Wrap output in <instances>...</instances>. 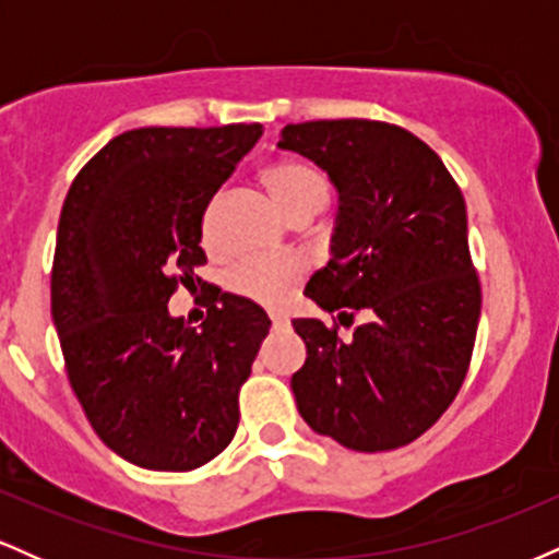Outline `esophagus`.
I'll return each mask as SVG.
<instances>
[{
	"mask_svg": "<svg viewBox=\"0 0 559 559\" xmlns=\"http://www.w3.org/2000/svg\"><path fill=\"white\" fill-rule=\"evenodd\" d=\"M271 320H273V329H284V325H288V318L281 316V312H273Z\"/></svg>",
	"mask_w": 559,
	"mask_h": 559,
	"instance_id": "esophagus-1",
	"label": "esophagus"
}]
</instances>
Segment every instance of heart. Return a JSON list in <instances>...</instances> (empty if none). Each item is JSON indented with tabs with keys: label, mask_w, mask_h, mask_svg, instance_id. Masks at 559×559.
<instances>
[{
	"label": "heart",
	"mask_w": 559,
	"mask_h": 559,
	"mask_svg": "<svg viewBox=\"0 0 559 559\" xmlns=\"http://www.w3.org/2000/svg\"><path fill=\"white\" fill-rule=\"evenodd\" d=\"M260 181L275 207L292 221L312 217L329 202V183L305 159H278L260 173ZM301 278H305V262L297 258H243L228 273V286L239 297L278 307L292 299Z\"/></svg>",
	"instance_id": "heart-1"
}]
</instances>
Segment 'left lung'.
<instances>
[{"label":"left lung","instance_id":"8db88e82","mask_svg":"<svg viewBox=\"0 0 559 559\" xmlns=\"http://www.w3.org/2000/svg\"><path fill=\"white\" fill-rule=\"evenodd\" d=\"M338 191L333 258L307 297L352 338L294 320L307 360L292 376L299 415L355 452L415 441L447 413L471 368L480 281L467 247L465 199L426 141L381 120H310L281 131Z\"/></svg>","mask_w":559,"mask_h":559}]
</instances>
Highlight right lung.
I'll use <instances>...</instances> for the list:
<instances>
[{
  "label": "right lung",
  "instance_id": "add662e5",
  "mask_svg": "<svg viewBox=\"0 0 559 559\" xmlns=\"http://www.w3.org/2000/svg\"><path fill=\"white\" fill-rule=\"evenodd\" d=\"M260 123L136 128L83 165L57 226L52 320L88 423L128 463L194 471L230 444L239 391L271 320L204 288L207 318H170L178 284H204L202 217Z\"/></svg>",
  "mask_w": 559,
  "mask_h": 559
}]
</instances>
